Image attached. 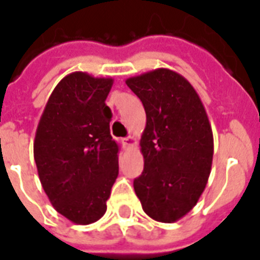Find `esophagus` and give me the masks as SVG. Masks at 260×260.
<instances>
[{"mask_svg":"<svg viewBox=\"0 0 260 260\" xmlns=\"http://www.w3.org/2000/svg\"><path fill=\"white\" fill-rule=\"evenodd\" d=\"M136 139L134 136H129V137H125L124 139V145H125L126 149H134L135 145H136Z\"/></svg>","mask_w":260,"mask_h":260,"instance_id":"esophagus-1","label":"esophagus"}]
</instances>
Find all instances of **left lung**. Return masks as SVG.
Instances as JSON below:
<instances>
[{
  "label": "left lung",
  "mask_w": 260,
  "mask_h": 260,
  "mask_svg": "<svg viewBox=\"0 0 260 260\" xmlns=\"http://www.w3.org/2000/svg\"><path fill=\"white\" fill-rule=\"evenodd\" d=\"M144 105L140 139L143 174L134 188L143 210L161 223H175L196 206L206 188L214 136L204 105L183 76L159 68L125 80Z\"/></svg>",
  "instance_id": "obj_1"
}]
</instances>
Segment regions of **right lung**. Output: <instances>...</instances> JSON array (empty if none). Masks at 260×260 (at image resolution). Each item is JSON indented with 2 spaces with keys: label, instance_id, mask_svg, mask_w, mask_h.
<instances>
[{
  "label": "right lung",
  "instance_id": "obj_1",
  "mask_svg": "<svg viewBox=\"0 0 260 260\" xmlns=\"http://www.w3.org/2000/svg\"><path fill=\"white\" fill-rule=\"evenodd\" d=\"M113 79L85 72L65 76L48 99L33 153L42 188L54 210L76 224L105 214L119 175V144L105 105Z\"/></svg>",
  "mask_w": 260,
  "mask_h": 260
}]
</instances>
